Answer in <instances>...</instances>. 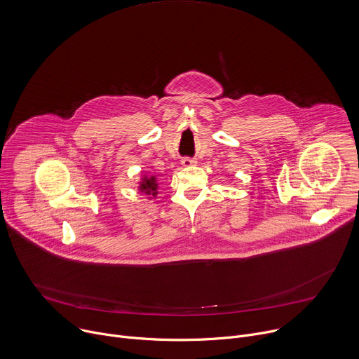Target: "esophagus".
I'll return each instance as SVG.
<instances>
[{"mask_svg": "<svg viewBox=\"0 0 359 359\" xmlns=\"http://www.w3.org/2000/svg\"><path fill=\"white\" fill-rule=\"evenodd\" d=\"M194 163H196V161L191 159V158H183V159H182V165H183V166H191V165H194Z\"/></svg>", "mask_w": 359, "mask_h": 359, "instance_id": "esophagus-1", "label": "esophagus"}]
</instances>
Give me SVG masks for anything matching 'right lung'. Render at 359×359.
I'll use <instances>...</instances> for the list:
<instances>
[{"mask_svg": "<svg viewBox=\"0 0 359 359\" xmlns=\"http://www.w3.org/2000/svg\"><path fill=\"white\" fill-rule=\"evenodd\" d=\"M144 190H147L148 193H151V191H154V190H156V183H155V179L152 177V179H149V180H145V182H142V186H141ZM155 194V193H154Z\"/></svg>", "mask_w": 359, "mask_h": 359, "instance_id": "1", "label": "right lung"}]
</instances>
